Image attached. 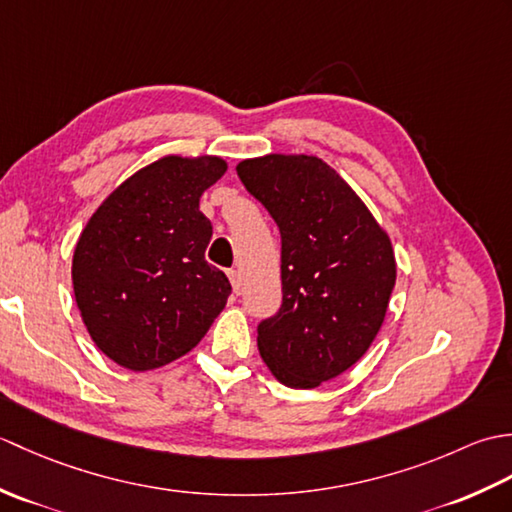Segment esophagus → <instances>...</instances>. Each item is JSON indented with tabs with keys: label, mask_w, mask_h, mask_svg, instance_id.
<instances>
[{
	"label": "esophagus",
	"mask_w": 512,
	"mask_h": 512,
	"mask_svg": "<svg viewBox=\"0 0 512 512\" xmlns=\"http://www.w3.org/2000/svg\"><path fill=\"white\" fill-rule=\"evenodd\" d=\"M228 279H231L235 295H239V288H242V281H239V273H237V270H233V268L228 270Z\"/></svg>",
	"instance_id": "obj_1"
}]
</instances>
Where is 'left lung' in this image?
<instances>
[{
	"label": "left lung",
	"instance_id": "8db88e82",
	"mask_svg": "<svg viewBox=\"0 0 512 512\" xmlns=\"http://www.w3.org/2000/svg\"><path fill=\"white\" fill-rule=\"evenodd\" d=\"M237 176L281 233V308L257 347L281 383L312 389L361 358L396 284L391 242L339 173L314 156L244 160Z\"/></svg>",
	"mask_w": 512,
	"mask_h": 512
}]
</instances>
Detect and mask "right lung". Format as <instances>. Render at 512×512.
<instances>
[{
  "label": "right lung",
  "instance_id": "obj_1",
  "mask_svg": "<svg viewBox=\"0 0 512 512\" xmlns=\"http://www.w3.org/2000/svg\"><path fill=\"white\" fill-rule=\"evenodd\" d=\"M215 156H167L127 178L76 242L72 284L96 347L134 372L191 352L231 284L204 259L213 226L200 195L224 176Z\"/></svg>",
  "mask_w": 512,
  "mask_h": 512
}]
</instances>
